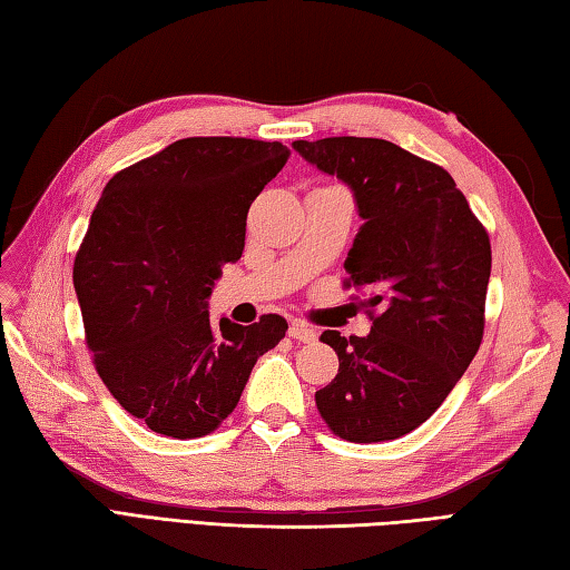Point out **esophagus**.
Instances as JSON below:
<instances>
[{"instance_id": "34e87169", "label": "esophagus", "mask_w": 570, "mask_h": 570, "mask_svg": "<svg viewBox=\"0 0 570 570\" xmlns=\"http://www.w3.org/2000/svg\"><path fill=\"white\" fill-rule=\"evenodd\" d=\"M288 335L294 337V341H298V343H313L318 337V333L311 328V325H306V323H301V321H294L292 323V328H288Z\"/></svg>"}]
</instances>
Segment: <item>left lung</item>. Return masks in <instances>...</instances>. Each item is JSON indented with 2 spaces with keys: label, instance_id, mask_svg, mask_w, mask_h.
Segmentation results:
<instances>
[{
  "label": "left lung",
  "instance_id": "left-lung-1",
  "mask_svg": "<svg viewBox=\"0 0 570 570\" xmlns=\"http://www.w3.org/2000/svg\"><path fill=\"white\" fill-rule=\"evenodd\" d=\"M292 147L353 190L362 225L345 272L377 308L365 337L321 335L341 367L316 392L345 441L377 443L419 429L475 357L485 328L492 252L485 227L441 166L392 141L328 137Z\"/></svg>",
  "mask_w": 570,
  "mask_h": 570
}]
</instances>
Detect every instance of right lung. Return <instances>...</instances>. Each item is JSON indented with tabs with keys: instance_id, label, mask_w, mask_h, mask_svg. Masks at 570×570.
Masks as SVG:
<instances>
[{
	"instance_id": "1",
	"label": "right lung",
	"mask_w": 570,
	"mask_h": 570,
	"mask_svg": "<svg viewBox=\"0 0 570 570\" xmlns=\"http://www.w3.org/2000/svg\"><path fill=\"white\" fill-rule=\"evenodd\" d=\"M278 141L178 139L110 178L72 266L95 370L131 416L200 439L233 414L282 316L210 321L225 262L245 249L247 210L282 171Z\"/></svg>"
}]
</instances>
